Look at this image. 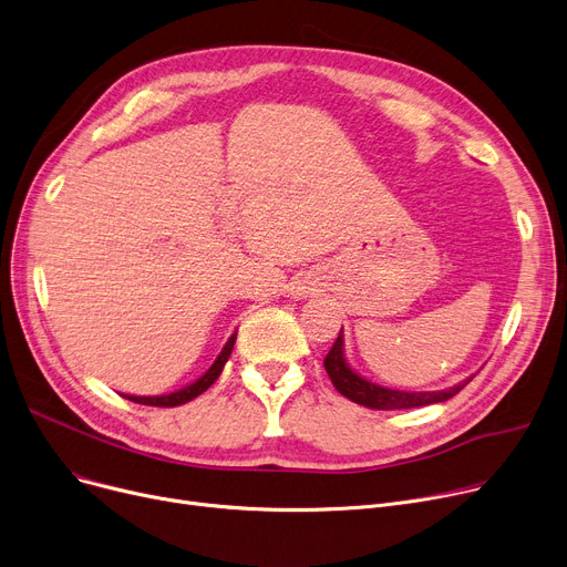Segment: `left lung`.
Returning <instances> with one entry per match:
<instances>
[{
	"mask_svg": "<svg viewBox=\"0 0 567 567\" xmlns=\"http://www.w3.org/2000/svg\"><path fill=\"white\" fill-rule=\"evenodd\" d=\"M324 371L339 393L350 398L352 403L371 408V410H410V408H423V405H432V403H444L472 382V378H470V380H464L444 391H401V389H386L375 382H369L359 373H354L346 361L343 327H341L339 339L334 341V346H331V350L324 357Z\"/></svg>",
	"mask_w": 567,
	"mask_h": 567,
	"instance_id": "1",
	"label": "left lung"
}]
</instances>
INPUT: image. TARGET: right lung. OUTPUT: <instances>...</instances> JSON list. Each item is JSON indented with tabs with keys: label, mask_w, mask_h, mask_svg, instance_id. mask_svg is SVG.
<instances>
[{
	"label": "right lung",
	"mask_w": 567,
	"mask_h": 567,
	"mask_svg": "<svg viewBox=\"0 0 567 567\" xmlns=\"http://www.w3.org/2000/svg\"><path fill=\"white\" fill-rule=\"evenodd\" d=\"M233 346H236V334H230V339L221 348L219 357L215 359V363L210 365V369L202 378H198L192 384H187V386H183V389H178V391H174V393H169V395H125V398H127V401H132V403L153 405V408H178V405H185V403L194 401L198 393H204L208 386H213V382L224 371V363L228 361Z\"/></svg>",
	"instance_id": "add662e5"
}]
</instances>
